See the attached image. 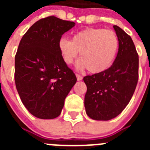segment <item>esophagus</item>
<instances>
[{
  "mask_svg": "<svg viewBox=\"0 0 150 150\" xmlns=\"http://www.w3.org/2000/svg\"><path fill=\"white\" fill-rule=\"evenodd\" d=\"M76 79H77L78 81H80V80H82V79H83V76H82L81 75H79V74H76Z\"/></svg>",
  "mask_w": 150,
  "mask_h": 150,
  "instance_id": "34e87169",
  "label": "esophagus"
}]
</instances>
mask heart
<instances>
[{
    "label": "heart",
    "mask_w": 150,
    "mask_h": 150,
    "mask_svg": "<svg viewBox=\"0 0 150 150\" xmlns=\"http://www.w3.org/2000/svg\"><path fill=\"white\" fill-rule=\"evenodd\" d=\"M119 48V40L112 30L88 28L74 34L71 41L62 38L59 50L63 61L71 64L80 55L76 63L78 70L87 68L91 74H98L107 70L114 61Z\"/></svg>",
    "instance_id": "heart-1"
}]
</instances>
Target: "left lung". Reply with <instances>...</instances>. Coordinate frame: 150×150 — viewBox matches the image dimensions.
<instances>
[{
  "mask_svg": "<svg viewBox=\"0 0 150 150\" xmlns=\"http://www.w3.org/2000/svg\"><path fill=\"white\" fill-rule=\"evenodd\" d=\"M119 50L110 67L83 78L87 86L85 108L91 119L107 121L122 112L132 98L138 80V55L132 38L113 26Z\"/></svg>",
  "mask_w": 150,
  "mask_h": 150,
  "instance_id": "1",
  "label": "left lung"
}]
</instances>
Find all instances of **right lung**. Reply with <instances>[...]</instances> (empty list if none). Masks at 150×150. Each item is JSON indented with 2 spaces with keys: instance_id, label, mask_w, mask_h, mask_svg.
Instances as JSON below:
<instances>
[{
  "instance_id": "obj_1",
  "label": "right lung",
  "mask_w": 150,
  "mask_h": 150,
  "mask_svg": "<svg viewBox=\"0 0 150 150\" xmlns=\"http://www.w3.org/2000/svg\"><path fill=\"white\" fill-rule=\"evenodd\" d=\"M75 25L46 17L35 22L19 43L15 57L16 86L25 107L35 117H58L76 83L75 74L59 50L62 34Z\"/></svg>"
}]
</instances>
